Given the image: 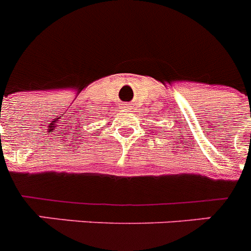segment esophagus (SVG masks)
Wrapping results in <instances>:
<instances>
[{
  "instance_id": "obj_1",
  "label": "esophagus",
  "mask_w": 251,
  "mask_h": 251,
  "mask_svg": "<svg viewBox=\"0 0 251 251\" xmlns=\"http://www.w3.org/2000/svg\"><path fill=\"white\" fill-rule=\"evenodd\" d=\"M129 105L130 104H123V108L124 109H129Z\"/></svg>"
}]
</instances>
